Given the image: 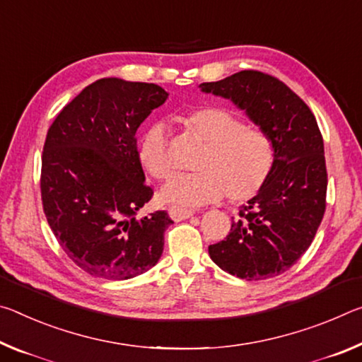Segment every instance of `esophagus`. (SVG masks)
<instances>
[{
	"mask_svg": "<svg viewBox=\"0 0 362 362\" xmlns=\"http://www.w3.org/2000/svg\"><path fill=\"white\" fill-rule=\"evenodd\" d=\"M168 213H170L171 220L182 221V220H187V218H191L195 211L191 209H185V206H171Z\"/></svg>",
	"mask_w": 362,
	"mask_h": 362,
	"instance_id": "34e87169",
	"label": "esophagus"
}]
</instances>
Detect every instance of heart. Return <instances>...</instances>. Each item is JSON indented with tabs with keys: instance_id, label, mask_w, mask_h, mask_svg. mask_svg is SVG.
<instances>
[{
	"instance_id": "b5f03b06",
	"label": "heart",
	"mask_w": 362,
	"mask_h": 362,
	"mask_svg": "<svg viewBox=\"0 0 362 362\" xmlns=\"http://www.w3.org/2000/svg\"><path fill=\"white\" fill-rule=\"evenodd\" d=\"M187 132L205 142L195 160V173L176 175L162 187L160 197L180 206L216 202L228 194L230 202H244L262 191L274 156L262 129L247 127L233 112L206 105L177 117ZM136 156L147 173L165 180L173 171L162 123L141 133Z\"/></svg>"
}]
</instances>
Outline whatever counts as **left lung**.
Listing matches in <instances>:
<instances>
[{"label":"left lung","instance_id":"left-lung-1","mask_svg":"<svg viewBox=\"0 0 362 362\" xmlns=\"http://www.w3.org/2000/svg\"><path fill=\"white\" fill-rule=\"evenodd\" d=\"M199 88L244 110L274 156L268 181L240 206L224 240L209 247L210 258L239 279L279 276L308 250L325 211L327 170L316 118L286 83L258 70Z\"/></svg>","mask_w":362,"mask_h":362}]
</instances>
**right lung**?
<instances>
[{
  "label": "right lung",
  "instance_id": "add662e5",
  "mask_svg": "<svg viewBox=\"0 0 362 362\" xmlns=\"http://www.w3.org/2000/svg\"><path fill=\"white\" fill-rule=\"evenodd\" d=\"M168 93L153 83L100 78L59 112L41 158V200L62 250L107 281L149 271L171 221L163 210L136 218L152 197L134 134Z\"/></svg>",
  "mask_w": 362,
  "mask_h": 362
}]
</instances>
